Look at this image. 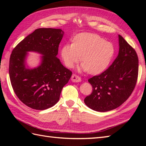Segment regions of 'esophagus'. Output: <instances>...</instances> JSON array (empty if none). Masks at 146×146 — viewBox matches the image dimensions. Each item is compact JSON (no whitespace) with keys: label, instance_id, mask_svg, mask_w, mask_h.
Returning a JSON list of instances; mask_svg holds the SVG:
<instances>
[{"label":"esophagus","instance_id":"1","mask_svg":"<svg viewBox=\"0 0 146 146\" xmlns=\"http://www.w3.org/2000/svg\"><path fill=\"white\" fill-rule=\"evenodd\" d=\"M81 78L78 75H75V74H73L72 76H71V81L75 83H78L81 82Z\"/></svg>","mask_w":146,"mask_h":146}]
</instances>
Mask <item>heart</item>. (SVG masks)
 Instances as JSON below:
<instances>
[{"label": "heart", "mask_w": 146, "mask_h": 146, "mask_svg": "<svg viewBox=\"0 0 146 146\" xmlns=\"http://www.w3.org/2000/svg\"><path fill=\"white\" fill-rule=\"evenodd\" d=\"M115 51L111 42L105 41L96 34L83 33L75 37L74 42L66 43L63 46L61 56L67 67L73 68L81 60L83 63L77 70L80 72L88 71L91 75H97L108 66Z\"/></svg>", "instance_id": "1"}]
</instances>
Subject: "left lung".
Returning <instances> with one entry per match:
<instances>
[{
	"label": "left lung",
	"mask_w": 146,
	"mask_h": 146,
	"mask_svg": "<svg viewBox=\"0 0 146 146\" xmlns=\"http://www.w3.org/2000/svg\"><path fill=\"white\" fill-rule=\"evenodd\" d=\"M117 57L104 72L88 80L91 95L85 97L86 106L97 111L115 109L127 100L137 82L139 60L135 51L119 35Z\"/></svg>",
	"instance_id": "obj_1"
}]
</instances>
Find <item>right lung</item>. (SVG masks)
Segmentation results:
<instances>
[{"label": "right lung", "instance_id": "1", "mask_svg": "<svg viewBox=\"0 0 146 146\" xmlns=\"http://www.w3.org/2000/svg\"><path fill=\"white\" fill-rule=\"evenodd\" d=\"M64 34L60 29H37L12 51L9 70L11 85L17 97L27 107L41 110L54 106L70 80L72 72L57 57ZM28 52L42 55L37 67L30 68L27 65Z\"/></svg>", "mask_w": 146, "mask_h": 146}]
</instances>
